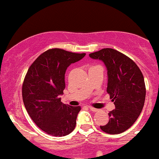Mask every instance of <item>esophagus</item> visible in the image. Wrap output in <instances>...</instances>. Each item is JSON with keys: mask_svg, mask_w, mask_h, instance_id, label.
Listing matches in <instances>:
<instances>
[{"mask_svg": "<svg viewBox=\"0 0 159 159\" xmlns=\"http://www.w3.org/2000/svg\"><path fill=\"white\" fill-rule=\"evenodd\" d=\"M89 110H90L91 111H93V112H97V111H99V110L97 109V108L92 107H89Z\"/></svg>", "mask_w": 159, "mask_h": 159, "instance_id": "1", "label": "esophagus"}]
</instances>
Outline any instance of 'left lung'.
Wrapping results in <instances>:
<instances>
[{
  "mask_svg": "<svg viewBox=\"0 0 159 159\" xmlns=\"http://www.w3.org/2000/svg\"><path fill=\"white\" fill-rule=\"evenodd\" d=\"M99 59L107 70V88L115 105L109 113V121L100 129L111 134H117L131 128L139 117L145 100L144 76L133 60L113 48H103L89 55Z\"/></svg>",
  "mask_w": 159,
  "mask_h": 159,
  "instance_id": "obj_1",
  "label": "left lung"
}]
</instances>
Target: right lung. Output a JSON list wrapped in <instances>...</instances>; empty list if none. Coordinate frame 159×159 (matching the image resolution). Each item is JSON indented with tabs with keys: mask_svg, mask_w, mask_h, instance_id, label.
I'll list each match as a JSON object with an SVG mask.
<instances>
[{
	"mask_svg": "<svg viewBox=\"0 0 159 159\" xmlns=\"http://www.w3.org/2000/svg\"><path fill=\"white\" fill-rule=\"evenodd\" d=\"M86 53H74L52 48L41 54L28 69L22 86V98L27 112L45 133L62 137L74 130L80 107L61 102L66 87L65 74L72 63Z\"/></svg>",
	"mask_w": 159,
	"mask_h": 159,
	"instance_id": "add662e5",
	"label": "right lung"
}]
</instances>
